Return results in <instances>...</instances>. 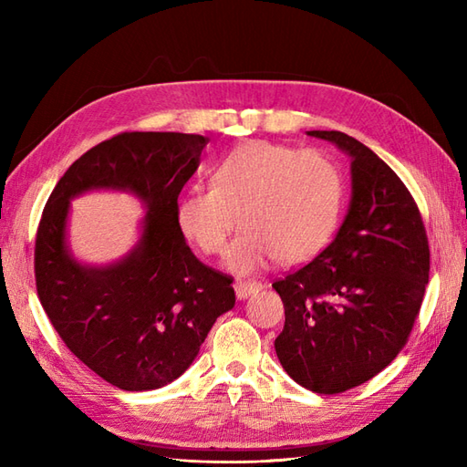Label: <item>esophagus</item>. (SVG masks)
Listing matches in <instances>:
<instances>
[{"mask_svg": "<svg viewBox=\"0 0 467 467\" xmlns=\"http://www.w3.org/2000/svg\"><path fill=\"white\" fill-rule=\"evenodd\" d=\"M261 289H263V285L256 283V281H236L234 283V293H236V299H239V301H244L246 296L259 293Z\"/></svg>", "mask_w": 467, "mask_h": 467, "instance_id": "1", "label": "esophagus"}]
</instances>
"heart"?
<instances>
[{
  "instance_id": "1",
  "label": "heart",
  "mask_w": 467,
  "mask_h": 467,
  "mask_svg": "<svg viewBox=\"0 0 467 467\" xmlns=\"http://www.w3.org/2000/svg\"><path fill=\"white\" fill-rule=\"evenodd\" d=\"M341 174L315 150L253 140L228 152L213 186L191 188L176 206L182 234L204 254H221L236 223L244 226L226 253V269L251 275L281 259L319 253L341 213Z\"/></svg>"
}]
</instances>
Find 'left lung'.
<instances>
[{
  "mask_svg": "<svg viewBox=\"0 0 467 467\" xmlns=\"http://www.w3.org/2000/svg\"><path fill=\"white\" fill-rule=\"evenodd\" d=\"M306 136L351 158V201L329 246L273 283L285 305L275 351L296 383L331 395L401 351L430 281V246L413 196L371 148L337 130Z\"/></svg>",
  "mask_w": 467,
  "mask_h": 467,
  "instance_id": "8db88e82",
  "label": "left lung"
}]
</instances>
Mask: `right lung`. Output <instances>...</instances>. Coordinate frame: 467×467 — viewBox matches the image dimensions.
Instances as JSON below:
<instances>
[{"mask_svg":"<svg viewBox=\"0 0 467 467\" xmlns=\"http://www.w3.org/2000/svg\"><path fill=\"white\" fill-rule=\"evenodd\" d=\"M206 144L198 134H118L78 158L46 202L36 236L37 296L67 349L118 389L174 381L234 306L231 276L196 259L176 221L178 194ZM94 190L128 192L145 208L137 244L108 265L78 262L67 243L68 202Z\"/></svg>","mask_w":467,"mask_h":467,"instance_id":"add662e5","label":"right lung"}]
</instances>
